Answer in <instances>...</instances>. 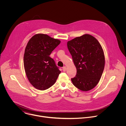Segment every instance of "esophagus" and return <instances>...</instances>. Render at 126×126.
I'll use <instances>...</instances> for the list:
<instances>
[{
    "mask_svg": "<svg viewBox=\"0 0 126 126\" xmlns=\"http://www.w3.org/2000/svg\"><path fill=\"white\" fill-rule=\"evenodd\" d=\"M62 69H63V71L64 72H65V71H66V67L65 66H64V67H63Z\"/></svg>",
    "mask_w": 126,
    "mask_h": 126,
    "instance_id": "obj_1",
    "label": "esophagus"
}]
</instances>
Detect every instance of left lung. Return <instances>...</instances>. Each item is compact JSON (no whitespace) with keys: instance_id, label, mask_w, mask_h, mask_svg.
Returning <instances> with one entry per match:
<instances>
[{"instance_id":"left-lung-1","label":"left lung","mask_w":126,"mask_h":126,"mask_svg":"<svg viewBox=\"0 0 126 126\" xmlns=\"http://www.w3.org/2000/svg\"><path fill=\"white\" fill-rule=\"evenodd\" d=\"M67 47L77 69L72 82L81 91L90 90L98 84L104 69L101 45L93 36L86 34L69 41Z\"/></svg>"}]
</instances>
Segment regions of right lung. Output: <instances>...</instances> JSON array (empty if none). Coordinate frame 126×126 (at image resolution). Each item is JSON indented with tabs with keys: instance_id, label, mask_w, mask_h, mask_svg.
Returning a JSON list of instances; mask_svg holds the SVG:
<instances>
[{
	"instance_id": "obj_1",
	"label": "right lung",
	"mask_w": 126,
	"mask_h": 126,
	"mask_svg": "<svg viewBox=\"0 0 126 126\" xmlns=\"http://www.w3.org/2000/svg\"><path fill=\"white\" fill-rule=\"evenodd\" d=\"M61 41L44 34H37L29 40L23 62L27 77L33 87L45 90L54 84L61 73L49 55Z\"/></svg>"
}]
</instances>
